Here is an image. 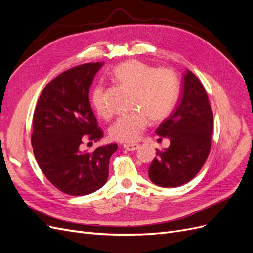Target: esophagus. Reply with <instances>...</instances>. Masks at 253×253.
I'll use <instances>...</instances> for the list:
<instances>
[{
	"label": "esophagus",
	"mask_w": 253,
	"mask_h": 253,
	"mask_svg": "<svg viewBox=\"0 0 253 253\" xmlns=\"http://www.w3.org/2000/svg\"><path fill=\"white\" fill-rule=\"evenodd\" d=\"M124 148L127 151H136L140 148L138 143H132V144H124Z\"/></svg>",
	"instance_id": "esophagus-1"
}]
</instances>
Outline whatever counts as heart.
I'll return each mask as SVG.
<instances>
[{
	"mask_svg": "<svg viewBox=\"0 0 253 253\" xmlns=\"http://www.w3.org/2000/svg\"><path fill=\"white\" fill-rule=\"evenodd\" d=\"M113 74L122 85L133 90V112L115 121L109 134L115 141L133 143L141 137L149 119L157 124L171 114L178 97V78L170 68H157L139 60L126 61L115 68ZM91 102L99 116L111 117L112 112L102 85L93 90Z\"/></svg>",
	"mask_w": 253,
	"mask_h": 253,
	"instance_id": "obj_1",
	"label": "heart"
}]
</instances>
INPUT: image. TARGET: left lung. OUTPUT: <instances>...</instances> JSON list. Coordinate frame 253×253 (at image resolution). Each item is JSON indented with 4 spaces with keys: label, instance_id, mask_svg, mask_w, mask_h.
I'll return each instance as SVG.
<instances>
[{
    "label": "left lung",
    "instance_id": "8db88e82",
    "mask_svg": "<svg viewBox=\"0 0 253 253\" xmlns=\"http://www.w3.org/2000/svg\"><path fill=\"white\" fill-rule=\"evenodd\" d=\"M213 113L202 82L190 71L182 77L179 100L171 116L156 129L170 147L157 150L149 167V177L164 188L179 187L192 180L208 158L212 143Z\"/></svg>",
    "mask_w": 253,
    "mask_h": 253
}]
</instances>
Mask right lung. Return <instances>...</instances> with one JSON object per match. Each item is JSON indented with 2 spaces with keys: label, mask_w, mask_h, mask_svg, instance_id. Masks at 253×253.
<instances>
[{
  "label": "right lung",
  "mask_w": 253,
  "mask_h": 253,
  "mask_svg": "<svg viewBox=\"0 0 253 253\" xmlns=\"http://www.w3.org/2000/svg\"><path fill=\"white\" fill-rule=\"evenodd\" d=\"M103 62L70 68L52 79L41 93L33 120L32 144L40 169L61 192L86 195L100 189L109 177V164L116 143L82 152L85 139L100 140L88 93Z\"/></svg>",
  "instance_id": "obj_1"
}]
</instances>
